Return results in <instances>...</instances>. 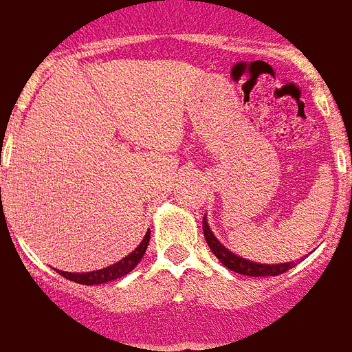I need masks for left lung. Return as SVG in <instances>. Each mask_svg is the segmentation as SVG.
<instances>
[{"label":"left lung","instance_id":"left-lung-1","mask_svg":"<svg viewBox=\"0 0 352 352\" xmlns=\"http://www.w3.org/2000/svg\"><path fill=\"white\" fill-rule=\"evenodd\" d=\"M204 236H206V241L209 245V249L213 251V254L217 258L221 260L222 264L226 265L228 270L236 273H241V275H251V277H267V275H280V273L288 272L294 262H287V264H256V262H251V260H245L241 256H236L234 252H230L224 245L213 236V232L209 230V224H207L206 217H204Z\"/></svg>","mask_w":352,"mask_h":352}]
</instances>
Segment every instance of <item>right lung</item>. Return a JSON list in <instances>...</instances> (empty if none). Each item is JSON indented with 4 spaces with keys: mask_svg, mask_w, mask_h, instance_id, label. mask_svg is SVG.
<instances>
[{
    "mask_svg": "<svg viewBox=\"0 0 352 352\" xmlns=\"http://www.w3.org/2000/svg\"><path fill=\"white\" fill-rule=\"evenodd\" d=\"M148 239H151V232H146V236L143 237V241L139 243V247L135 251L128 254L126 258H122L116 264L109 265V267H103V270H98V272L90 273H67V272H58L62 277L69 280H75L79 285H101V283H109V280H115L124 277L126 273H130L135 265L139 264V260L143 258V254L146 251V245H148Z\"/></svg>",
    "mask_w": 352,
    "mask_h": 352,
    "instance_id": "1",
    "label": "right lung"
}]
</instances>
